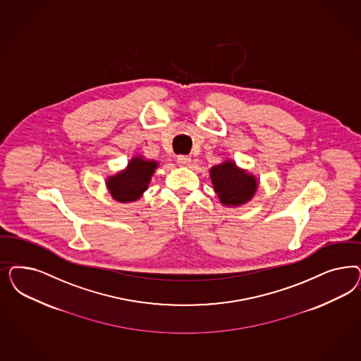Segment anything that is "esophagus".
I'll return each mask as SVG.
<instances>
[{"label": "esophagus", "instance_id": "esophagus-1", "mask_svg": "<svg viewBox=\"0 0 361 361\" xmlns=\"http://www.w3.org/2000/svg\"><path fill=\"white\" fill-rule=\"evenodd\" d=\"M176 162L179 163L180 166H188L191 162V158L187 155H178L176 157Z\"/></svg>", "mask_w": 361, "mask_h": 361}]
</instances>
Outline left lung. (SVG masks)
<instances>
[{
    "label": "left lung",
    "mask_w": 361,
    "mask_h": 361,
    "mask_svg": "<svg viewBox=\"0 0 361 361\" xmlns=\"http://www.w3.org/2000/svg\"><path fill=\"white\" fill-rule=\"evenodd\" d=\"M215 192L226 206H240L254 197L257 180L254 175L236 167L233 162H224L209 170Z\"/></svg>",
    "instance_id": "1"
}]
</instances>
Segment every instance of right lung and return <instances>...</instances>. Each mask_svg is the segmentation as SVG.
<instances>
[{
  "instance_id": "1",
  "label": "right lung",
  "mask_w": 361,
  "mask_h": 361,
  "mask_svg": "<svg viewBox=\"0 0 361 361\" xmlns=\"http://www.w3.org/2000/svg\"><path fill=\"white\" fill-rule=\"evenodd\" d=\"M157 167L158 163L154 161H145L140 157L133 158L126 170L110 176L106 182L111 197L122 203L140 199L147 190Z\"/></svg>"
}]
</instances>
